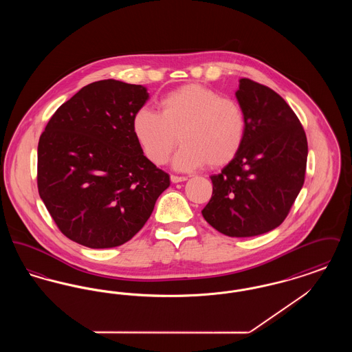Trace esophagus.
Listing matches in <instances>:
<instances>
[{
  "instance_id": "34e87169",
  "label": "esophagus",
  "mask_w": 352,
  "mask_h": 352,
  "mask_svg": "<svg viewBox=\"0 0 352 352\" xmlns=\"http://www.w3.org/2000/svg\"><path fill=\"white\" fill-rule=\"evenodd\" d=\"M170 179H171L173 184H179V182H184L187 178L186 177H178V175H171Z\"/></svg>"
}]
</instances>
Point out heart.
<instances>
[{
	"instance_id": "b5f03b06",
	"label": "heart",
	"mask_w": 352,
	"mask_h": 352,
	"mask_svg": "<svg viewBox=\"0 0 352 352\" xmlns=\"http://www.w3.org/2000/svg\"><path fill=\"white\" fill-rule=\"evenodd\" d=\"M158 105L160 113L141 107L132 118L134 138L151 164H166L177 133L182 146L171 165L178 171H192L207 162L218 168L237 155L247 128L237 101L220 98L201 84H186L168 92Z\"/></svg>"
}]
</instances>
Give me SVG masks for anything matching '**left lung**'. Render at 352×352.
I'll return each mask as SVG.
<instances>
[{
    "mask_svg": "<svg viewBox=\"0 0 352 352\" xmlns=\"http://www.w3.org/2000/svg\"><path fill=\"white\" fill-rule=\"evenodd\" d=\"M245 116L244 142L220 174L211 175L206 221L231 237L277 228L301 191L307 140L301 122L273 89L240 79L234 92Z\"/></svg>",
    "mask_w": 352,
    "mask_h": 352,
    "instance_id": "left-lung-1",
    "label": "left lung"
}]
</instances>
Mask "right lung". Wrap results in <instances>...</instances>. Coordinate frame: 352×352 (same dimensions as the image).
Returning a JSON list of instances; mask_svg holds the SVG:
<instances>
[{
  "mask_svg": "<svg viewBox=\"0 0 352 352\" xmlns=\"http://www.w3.org/2000/svg\"><path fill=\"white\" fill-rule=\"evenodd\" d=\"M146 87L107 79L52 115L38 144V191L62 234L84 247H118L151 218L170 177L132 132Z\"/></svg>",
  "mask_w": 352,
  "mask_h": 352,
  "instance_id": "obj_1",
  "label": "right lung"
}]
</instances>
